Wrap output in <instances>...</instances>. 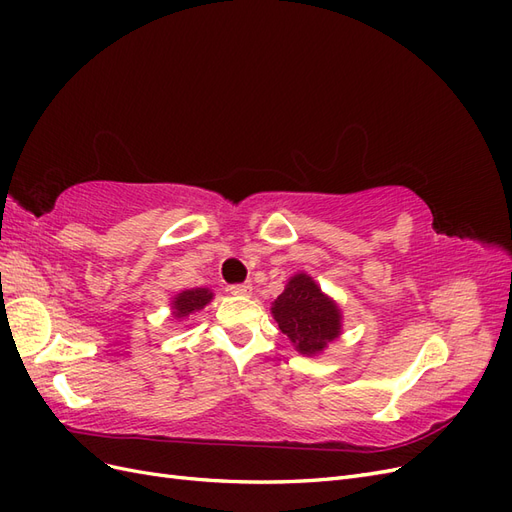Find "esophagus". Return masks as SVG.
Returning a JSON list of instances; mask_svg holds the SVG:
<instances>
[{
	"label": "esophagus",
	"instance_id": "esophagus-1",
	"mask_svg": "<svg viewBox=\"0 0 512 512\" xmlns=\"http://www.w3.org/2000/svg\"><path fill=\"white\" fill-rule=\"evenodd\" d=\"M230 294H239V297H247L252 292V284H230L228 286Z\"/></svg>",
	"mask_w": 512,
	"mask_h": 512
}]
</instances>
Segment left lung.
<instances>
[{"label": "left lung", "mask_w": 512, "mask_h": 512, "mask_svg": "<svg viewBox=\"0 0 512 512\" xmlns=\"http://www.w3.org/2000/svg\"><path fill=\"white\" fill-rule=\"evenodd\" d=\"M273 318L284 335L303 354H316L327 348L339 335V309L324 297L312 277L299 273L288 282L286 290L275 299Z\"/></svg>", "instance_id": "obj_1"}]
</instances>
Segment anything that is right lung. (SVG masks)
Masks as SVG:
<instances>
[{
  "mask_svg": "<svg viewBox=\"0 0 512 512\" xmlns=\"http://www.w3.org/2000/svg\"><path fill=\"white\" fill-rule=\"evenodd\" d=\"M213 299V292H209L207 288H194V290H183L179 292L175 301H173V309H175V318H185L190 316L192 312H198L203 309L209 301Z\"/></svg>",
  "mask_w": 512,
  "mask_h": 512,
  "instance_id": "right-lung-1",
  "label": "right lung"
}]
</instances>
